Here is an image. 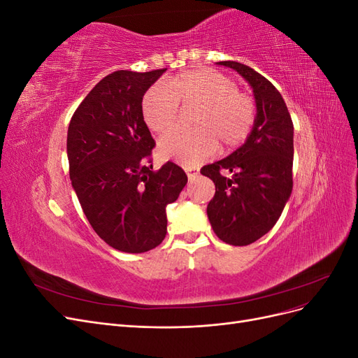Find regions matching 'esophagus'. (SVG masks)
<instances>
[{
    "label": "esophagus",
    "instance_id": "1",
    "mask_svg": "<svg viewBox=\"0 0 358 358\" xmlns=\"http://www.w3.org/2000/svg\"><path fill=\"white\" fill-rule=\"evenodd\" d=\"M185 171H187V176L189 180H194L199 175V169H196V167H187Z\"/></svg>",
    "mask_w": 358,
    "mask_h": 358
}]
</instances>
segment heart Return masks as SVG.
I'll list each match as a JSON object with an SVG mask.
<instances>
[{
  "label": "heart",
  "mask_w": 358,
  "mask_h": 358,
  "mask_svg": "<svg viewBox=\"0 0 358 358\" xmlns=\"http://www.w3.org/2000/svg\"><path fill=\"white\" fill-rule=\"evenodd\" d=\"M179 106L197 109L194 131H175L162 137L158 152L192 167L212 157L220 148L242 145L255 122V101L242 92L236 80L215 70L185 71L166 86H154L142 99V113L150 131L167 133L179 122Z\"/></svg>",
  "instance_id": "obj_1"
}]
</instances>
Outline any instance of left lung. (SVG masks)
<instances>
[{
    "mask_svg": "<svg viewBox=\"0 0 358 358\" xmlns=\"http://www.w3.org/2000/svg\"><path fill=\"white\" fill-rule=\"evenodd\" d=\"M252 88L257 115L245 143L200 173L215 183L208 218L215 234L229 245L246 246L273 229L292 191L294 127L282 95L245 64L220 61ZM222 171L232 173L224 177Z\"/></svg>",
    "mask_w": 358,
    "mask_h": 358,
    "instance_id": "obj_1",
    "label": "left lung"
}]
</instances>
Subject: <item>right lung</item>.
Segmentation results:
<instances>
[{
  "label": "right lung",
  "instance_id": "1",
  "mask_svg": "<svg viewBox=\"0 0 358 358\" xmlns=\"http://www.w3.org/2000/svg\"><path fill=\"white\" fill-rule=\"evenodd\" d=\"M167 69L119 70L96 83L74 112L67 133L71 185L94 231L117 251L142 254L167 233V204L188 178L166 162L154 171L155 142L142 99Z\"/></svg>",
  "mask_w": 358,
  "mask_h": 358
}]
</instances>
